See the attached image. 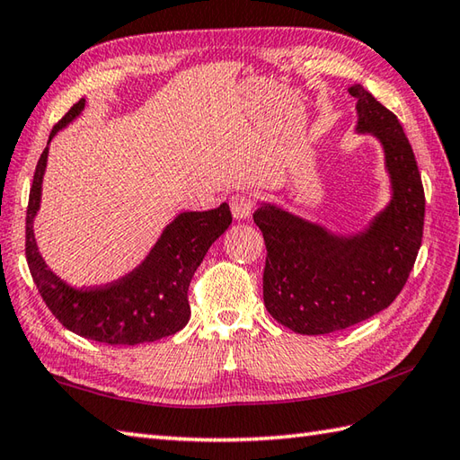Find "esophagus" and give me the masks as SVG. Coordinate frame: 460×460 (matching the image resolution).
<instances>
[{
	"instance_id": "esophagus-1",
	"label": "esophagus",
	"mask_w": 460,
	"mask_h": 460,
	"mask_svg": "<svg viewBox=\"0 0 460 460\" xmlns=\"http://www.w3.org/2000/svg\"><path fill=\"white\" fill-rule=\"evenodd\" d=\"M229 205H231L233 217H235V219H249L252 215V209H255V199H252L249 193L239 191V193L231 195Z\"/></svg>"
}]
</instances>
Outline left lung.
Masks as SVG:
<instances>
[{
	"mask_svg": "<svg viewBox=\"0 0 460 460\" xmlns=\"http://www.w3.org/2000/svg\"><path fill=\"white\" fill-rule=\"evenodd\" d=\"M349 94L358 101V130L376 134L385 148L389 208L367 233L348 241L272 205L252 213L267 245L265 306L298 334H330L387 308L403 290L423 239V181L402 124L361 84L349 86Z\"/></svg>",
	"mask_w": 460,
	"mask_h": 460,
	"instance_id": "8db88e82",
	"label": "left lung"
}]
</instances>
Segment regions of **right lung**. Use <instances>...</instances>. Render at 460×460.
<instances>
[{"label":"right lung","mask_w":460,"mask_h":460,"mask_svg":"<svg viewBox=\"0 0 460 460\" xmlns=\"http://www.w3.org/2000/svg\"><path fill=\"white\" fill-rule=\"evenodd\" d=\"M84 109L75 102L55 124L49 140ZM47 148L37 162L25 217V257L39 295L61 324L86 340L111 346H134L180 332L190 320L188 290L205 252L231 225L229 205L175 217L138 269L96 288H73L55 277L39 255L33 217L41 199Z\"/></svg>","instance_id":"1"}]
</instances>
